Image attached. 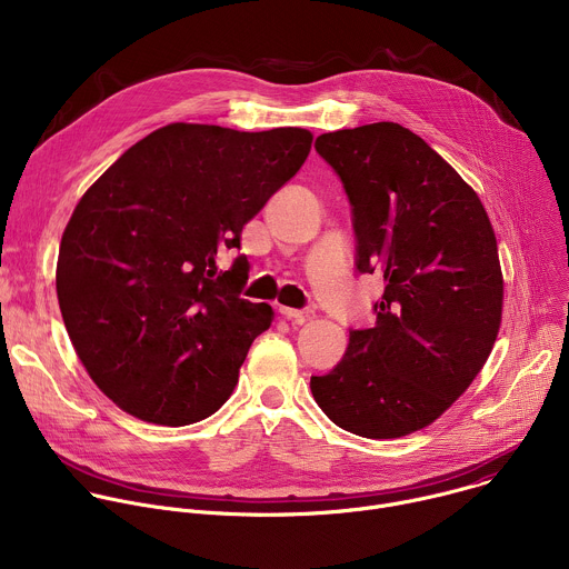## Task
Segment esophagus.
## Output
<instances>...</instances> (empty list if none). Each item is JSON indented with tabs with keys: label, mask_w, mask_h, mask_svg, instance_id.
<instances>
[{
	"label": "esophagus",
	"mask_w": 569,
	"mask_h": 569,
	"mask_svg": "<svg viewBox=\"0 0 569 569\" xmlns=\"http://www.w3.org/2000/svg\"><path fill=\"white\" fill-rule=\"evenodd\" d=\"M279 312L288 319H295V321H303L308 317H312V308H288V306H279Z\"/></svg>",
	"instance_id": "esophagus-1"
}]
</instances>
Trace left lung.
Returning a JSON list of instances; mask_svg holds the SVG:
<instances>
[{
  "mask_svg": "<svg viewBox=\"0 0 569 569\" xmlns=\"http://www.w3.org/2000/svg\"><path fill=\"white\" fill-rule=\"evenodd\" d=\"M351 204L356 270L380 272L371 329L310 378L319 408L367 439L439 419L489 358L502 319L498 242L477 193L419 134L391 121L319 134Z\"/></svg>",
  "mask_w": 569,
  "mask_h": 569,
  "instance_id": "obj_1",
  "label": "left lung"
}]
</instances>
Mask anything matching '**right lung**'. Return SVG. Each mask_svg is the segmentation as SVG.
Masks as SVG:
<instances>
[{"label":"right lung","instance_id":"right-lung-1","mask_svg":"<svg viewBox=\"0 0 569 569\" xmlns=\"http://www.w3.org/2000/svg\"><path fill=\"white\" fill-rule=\"evenodd\" d=\"M303 128L240 132L171 123L130 146L76 204L56 290L69 340L99 389L141 421L211 417L272 308L240 292L242 224L297 176Z\"/></svg>","mask_w":569,"mask_h":569}]
</instances>
